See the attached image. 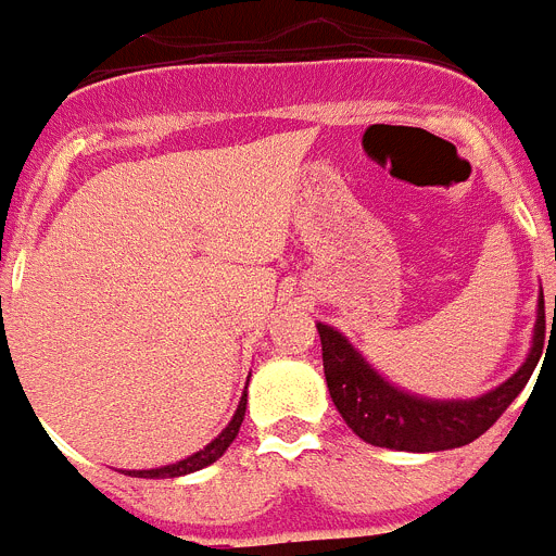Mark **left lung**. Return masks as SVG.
I'll return each mask as SVG.
<instances>
[{
    "instance_id": "left-lung-1",
    "label": "left lung",
    "mask_w": 556,
    "mask_h": 556,
    "mask_svg": "<svg viewBox=\"0 0 556 556\" xmlns=\"http://www.w3.org/2000/svg\"><path fill=\"white\" fill-rule=\"evenodd\" d=\"M317 333L323 342V370H326L328 392L353 434L378 448L426 454V451H448L473 443L476 437L484 434L507 412V406L532 378V370L543 353L546 308H543V292H540L532 353L509 381L476 401H426V397L406 395L378 376L362 358V353L353 351L351 342L331 326L317 323Z\"/></svg>"
}]
</instances>
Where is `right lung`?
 <instances>
[{"label":"right lung","mask_w":556,"mask_h":556,"mask_svg":"<svg viewBox=\"0 0 556 556\" xmlns=\"http://www.w3.org/2000/svg\"><path fill=\"white\" fill-rule=\"evenodd\" d=\"M244 406H248V395H242V401H239V409H236L233 420L225 426L223 434H219L214 443L205 445L203 451H198L194 456H189V459H180V462H175V465H166V468H155V470H127V476H139V479H175V476L194 473V470L205 468V465H211V462H217L219 456L228 451V445L233 443L236 434H239V426H242V420H244Z\"/></svg>","instance_id":"right-lung-1"}]
</instances>
